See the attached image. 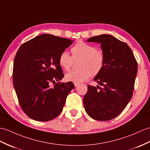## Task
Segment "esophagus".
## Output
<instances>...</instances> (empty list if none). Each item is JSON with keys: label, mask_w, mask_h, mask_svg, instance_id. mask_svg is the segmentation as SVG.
<instances>
[{"label": "esophagus", "mask_w": 150, "mask_h": 150, "mask_svg": "<svg viewBox=\"0 0 150 150\" xmlns=\"http://www.w3.org/2000/svg\"><path fill=\"white\" fill-rule=\"evenodd\" d=\"M79 83H74V86H75V87H76V86H79Z\"/></svg>", "instance_id": "obj_1"}]
</instances>
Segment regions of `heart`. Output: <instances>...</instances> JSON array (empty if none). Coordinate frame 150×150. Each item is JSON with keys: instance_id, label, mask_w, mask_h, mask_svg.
<instances>
[{"instance_id": "obj_1", "label": "heart", "mask_w": 150, "mask_h": 150, "mask_svg": "<svg viewBox=\"0 0 150 150\" xmlns=\"http://www.w3.org/2000/svg\"><path fill=\"white\" fill-rule=\"evenodd\" d=\"M72 57L66 52H62L58 58V63L65 71H70L74 60L81 59L79 70L73 71L65 75L68 81L81 83L89 78L92 74L97 76L104 68L105 57L103 51L83 41L76 42L71 49Z\"/></svg>"}]
</instances>
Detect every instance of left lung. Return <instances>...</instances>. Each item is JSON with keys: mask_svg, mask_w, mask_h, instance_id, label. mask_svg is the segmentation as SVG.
Masks as SVG:
<instances>
[{"mask_svg": "<svg viewBox=\"0 0 150 150\" xmlns=\"http://www.w3.org/2000/svg\"><path fill=\"white\" fill-rule=\"evenodd\" d=\"M87 41L100 44L105 64L94 78L102 86L88 85L84 107L92 118L108 121L120 115L132 98L137 62L127 44L111 35L94 36Z\"/></svg>", "mask_w": 150, "mask_h": 150, "instance_id": "left-lung-1", "label": "left lung"}]
</instances>
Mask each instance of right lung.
I'll use <instances>...</instances> for the list:
<instances>
[{
	"label": "right lung",
	"mask_w": 150,
	"mask_h": 150,
	"mask_svg": "<svg viewBox=\"0 0 150 150\" xmlns=\"http://www.w3.org/2000/svg\"><path fill=\"white\" fill-rule=\"evenodd\" d=\"M72 42L69 39L41 34L18 49L13 64V85L20 106L29 118L47 122L62 111L74 85L71 81L55 83L64 77L58 58ZM52 83L56 84L51 87Z\"/></svg>",
	"instance_id": "add662e5"
}]
</instances>
